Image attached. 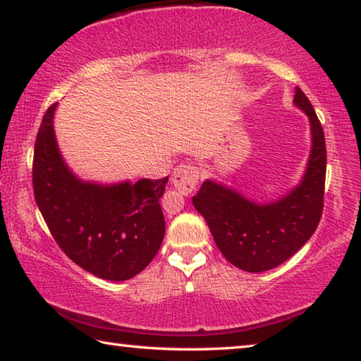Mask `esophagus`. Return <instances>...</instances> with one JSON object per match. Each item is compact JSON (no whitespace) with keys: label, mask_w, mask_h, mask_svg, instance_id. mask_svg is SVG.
I'll return each mask as SVG.
<instances>
[{"label":"esophagus","mask_w":361,"mask_h":361,"mask_svg":"<svg viewBox=\"0 0 361 361\" xmlns=\"http://www.w3.org/2000/svg\"><path fill=\"white\" fill-rule=\"evenodd\" d=\"M199 178L200 173L197 169L192 166H186V164H181V166L173 169L172 185L183 194H191L195 186H197Z\"/></svg>","instance_id":"obj_1"}]
</instances>
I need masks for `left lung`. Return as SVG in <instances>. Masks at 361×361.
<instances>
[{
	"label": "left lung",
	"mask_w": 361,
	"mask_h": 361,
	"mask_svg": "<svg viewBox=\"0 0 361 361\" xmlns=\"http://www.w3.org/2000/svg\"><path fill=\"white\" fill-rule=\"evenodd\" d=\"M295 106L307 114L310 148L299 185L267 204L250 200L235 189L205 180L192 205L205 218L216 247L231 264L247 272H264L291 258L320 223L326 175L325 135L314 106L295 89Z\"/></svg>",
	"instance_id": "1"
}]
</instances>
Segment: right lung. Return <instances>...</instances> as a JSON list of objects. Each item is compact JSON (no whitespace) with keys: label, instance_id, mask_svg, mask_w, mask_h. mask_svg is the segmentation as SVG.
Here are the masks:
<instances>
[{"label":"right lung","instance_id":"obj_1","mask_svg":"<svg viewBox=\"0 0 361 361\" xmlns=\"http://www.w3.org/2000/svg\"><path fill=\"white\" fill-rule=\"evenodd\" d=\"M47 109L36 135L35 199L49 231L71 261L94 276L122 282L149 264L166 234L161 200L167 178L84 181L60 154L54 114Z\"/></svg>","mask_w":361,"mask_h":361}]
</instances>
